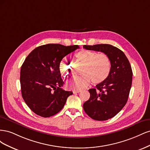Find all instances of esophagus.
Wrapping results in <instances>:
<instances>
[{"instance_id": "1", "label": "esophagus", "mask_w": 150, "mask_h": 150, "mask_svg": "<svg viewBox=\"0 0 150 150\" xmlns=\"http://www.w3.org/2000/svg\"><path fill=\"white\" fill-rule=\"evenodd\" d=\"M72 92H73L74 94H76V93H79L81 92V90H73L72 91Z\"/></svg>"}]
</instances>
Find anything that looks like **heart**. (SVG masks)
<instances>
[{
	"instance_id": "obj_1",
	"label": "heart",
	"mask_w": 150,
	"mask_h": 150,
	"mask_svg": "<svg viewBox=\"0 0 150 150\" xmlns=\"http://www.w3.org/2000/svg\"><path fill=\"white\" fill-rule=\"evenodd\" d=\"M77 59L84 65L81 77H76L68 82V88L74 90H81L87 87L91 82L100 84L105 81L110 74L111 61L104 53L96 54L89 51H80L75 55ZM59 69L64 78L69 77L72 73L71 62L64 57L59 64Z\"/></svg>"
}]
</instances>
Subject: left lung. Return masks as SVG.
Segmentation results:
<instances>
[{
  "mask_svg": "<svg viewBox=\"0 0 150 150\" xmlns=\"http://www.w3.org/2000/svg\"><path fill=\"white\" fill-rule=\"evenodd\" d=\"M83 47L104 52L111 61L108 78L89 89L90 98L83 104L85 112L92 119L108 120L116 116L128 101L133 76L130 63L123 52L110 44L84 45Z\"/></svg>",
  "mask_w": 150,
  "mask_h": 150,
  "instance_id": "1",
  "label": "left lung"
}]
</instances>
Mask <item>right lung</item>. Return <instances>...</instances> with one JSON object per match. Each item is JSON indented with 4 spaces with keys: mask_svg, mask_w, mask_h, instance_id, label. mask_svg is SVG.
Returning a JSON list of instances; mask_svg holds the SVG:
<instances>
[{
    "mask_svg": "<svg viewBox=\"0 0 150 150\" xmlns=\"http://www.w3.org/2000/svg\"><path fill=\"white\" fill-rule=\"evenodd\" d=\"M79 47L48 44L36 47L25 58L21 69L22 96L36 115L47 117L57 114L72 94L61 88L64 83L59 64L63 57Z\"/></svg>",
    "mask_w": 150,
    "mask_h": 150,
    "instance_id": "add662e5",
    "label": "right lung"
}]
</instances>
